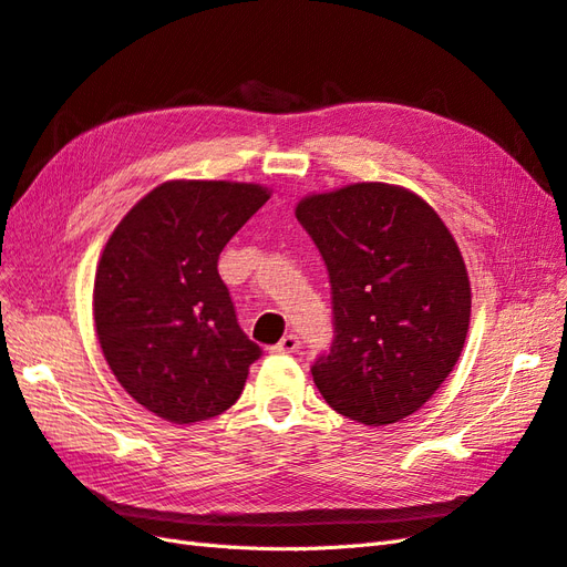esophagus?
<instances>
[{
	"instance_id": "obj_1",
	"label": "esophagus",
	"mask_w": 567,
	"mask_h": 567,
	"mask_svg": "<svg viewBox=\"0 0 567 567\" xmlns=\"http://www.w3.org/2000/svg\"><path fill=\"white\" fill-rule=\"evenodd\" d=\"M300 350V338L298 336H293V333H288V336H284L277 346L271 348V352H277V354H296Z\"/></svg>"
}]
</instances>
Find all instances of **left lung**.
I'll use <instances>...</instances> for the list:
<instances>
[{
  "mask_svg": "<svg viewBox=\"0 0 567 567\" xmlns=\"http://www.w3.org/2000/svg\"><path fill=\"white\" fill-rule=\"evenodd\" d=\"M333 293L336 338L312 375L338 414L390 425L458 362L471 321L466 262L440 215L398 184L357 182L296 205Z\"/></svg>",
  "mask_w": 567,
  "mask_h": 567,
  "instance_id": "8db88e82",
  "label": "left lung"
}]
</instances>
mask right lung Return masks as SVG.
<instances>
[{
	"label": "right lung",
	"instance_id": "obj_1",
	"mask_svg": "<svg viewBox=\"0 0 567 567\" xmlns=\"http://www.w3.org/2000/svg\"><path fill=\"white\" fill-rule=\"evenodd\" d=\"M269 196L248 182H163L132 205L99 257L92 307L101 352L130 398L169 423L227 411L260 357L217 260Z\"/></svg>",
	"mask_w": 567,
	"mask_h": 567
}]
</instances>
